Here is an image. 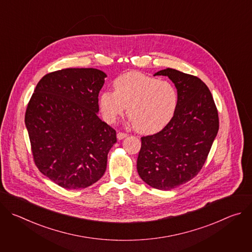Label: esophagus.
I'll use <instances>...</instances> for the list:
<instances>
[{"instance_id": "esophagus-1", "label": "esophagus", "mask_w": 252, "mask_h": 252, "mask_svg": "<svg viewBox=\"0 0 252 252\" xmlns=\"http://www.w3.org/2000/svg\"><path fill=\"white\" fill-rule=\"evenodd\" d=\"M127 136V134L126 133H125V132H121V131H119L118 133H117V137H118V139H124L125 137H126Z\"/></svg>"}]
</instances>
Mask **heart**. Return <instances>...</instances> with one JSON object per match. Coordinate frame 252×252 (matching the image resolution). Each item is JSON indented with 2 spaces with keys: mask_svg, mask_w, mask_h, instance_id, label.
Segmentation results:
<instances>
[{
  "mask_svg": "<svg viewBox=\"0 0 252 252\" xmlns=\"http://www.w3.org/2000/svg\"><path fill=\"white\" fill-rule=\"evenodd\" d=\"M114 92L103 91L98 95V106L105 122L113 124L124 115L140 133H155L165 127L173 119L178 94L168 82L129 71L114 81Z\"/></svg>",
  "mask_w": 252,
  "mask_h": 252,
  "instance_id": "1",
  "label": "heart"
}]
</instances>
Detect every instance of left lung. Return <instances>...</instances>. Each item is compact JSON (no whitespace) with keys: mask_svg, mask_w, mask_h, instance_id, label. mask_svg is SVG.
Returning a JSON list of instances; mask_svg holds the SVG:
<instances>
[{"mask_svg":"<svg viewBox=\"0 0 252 252\" xmlns=\"http://www.w3.org/2000/svg\"><path fill=\"white\" fill-rule=\"evenodd\" d=\"M174 84L178 105L159 132L141 137L136 168L152 188L169 190L192 179L202 168L220 127L217 105L197 77L174 68L158 71Z\"/></svg>","mask_w":252,"mask_h":252,"instance_id":"left-lung-1","label":"left lung"}]
</instances>
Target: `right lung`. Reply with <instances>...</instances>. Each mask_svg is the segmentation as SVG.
Returning <instances> with one entry per match:
<instances>
[{
    "mask_svg": "<svg viewBox=\"0 0 252 252\" xmlns=\"http://www.w3.org/2000/svg\"><path fill=\"white\" fill-rule=\"evenodd\" d=\"M106 75L96 68H64L42 78L28 103L25 124L33 160L52 182L86 189L103 175L116 130L98 117Z\"/></svg>",
    "mask_w": 252,
    "mask_h": 252,
    "instance_id": "add662e5",
    "label": "right lung"
}]
</instances>
